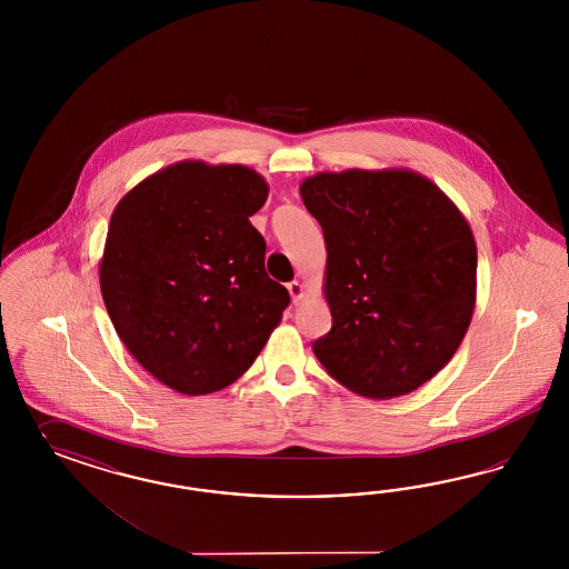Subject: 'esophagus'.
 <instances>
[{
	"label": "esophagus",
	"instance_id": "obj_1",
	"mask_svg": "<svg viewBox=\"0 0 569 569\" xmlns=\"http://www.w3.org/2000/svg\"><path fill=\"white\" fill-rule=\"evenodd\" d=\"M288 292L292 296L293 302H298V300L302 298V293H305L302 283H300V281H290V283H288Z\"/></svg>",
	"mask_w": 569,
	"mask_h": 569
}]
</instances>
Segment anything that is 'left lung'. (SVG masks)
I'll return each instance as SVG.
<instances>
[{
    "label": "left lung",
    "mask_w": 569,
    "mask_h": 569,
    "mask_svg": "<svg viewBox=\"0 0 569 569\" xmlns=\"http://www.w3.org/2000/svg\"><path fill=\"white\" fill-rule=\"evenodd\" d=\"M328 248L331 329L312 352L355 395L405 397L466 338L478 248L445 191L407 169L317 172L300 186Z\"/></svg>",
    "instance_id": "left-lung-1"
}]
</instances>
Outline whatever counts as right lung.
<instances>
[{
	"label": "right lung",
	"mask_w": 569,
	"mask_h": 569,
	"mask_svg": "<svg viewBox=\"0 0 569 569\" xmlns=\"http://www.w3.org/2000/svg\"><path fill=\"white\" fill-rule=\"evenodd\" d=\"M267 196L248 167L183 160L143 179L110 217L103 305L136 361L174 392L200 397L241 378L290 305L250 223Z\"/></svg>",
	"instance_id": "obj_1"
}]
</instances>
